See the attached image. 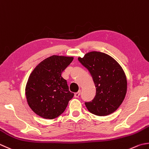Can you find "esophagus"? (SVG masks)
<instances>
[{
  "label": "esophagus",
  "instance_id": "34e87169",
  "mask_svg": "<svg viewBox=\"0 0 149 149\" xmlns=\"http://www.w3.org/2000/svg\"><path fill=\"white\" fill-rule=\"evenodd\" d=\"M80 90H79L78 91V92H77V93H75V94H74V97H76V98H78V97L80 96Z\"/></svg>",
  "mask_w": 149,
  "mask_h": 149
}]
</instances>
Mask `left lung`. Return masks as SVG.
<instances>
[{"instance_id":"left-lung-1","label":"left lung","mask_w":149,"mask_h":149,"mask_svg":"<svg viewBox=\"0 0 149 149\" xmlns=\"http://www.w3.org/2000/svg\"><path fill=\"white\" fill-rule=\"evenodd\" d=\"M78 60L89 70L96 87V95L86 102L93 114L104 116L116 111L124 100L127 91V77L122 67L106 53L91 51L78 57Z\"/></svg>"}]
</instances>
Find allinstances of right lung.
<instances>
[{
    "mask_svg": "<svg viewBox=\"0 0 149 149\" xmlns=\"http://www.w3.org/2000/svg\"><path fill=\"white\" fill-rule=\"evenodd\" d=\"M72 56L53 55L45 59L31 72L25 94L28 104L38 116L52 119L63 113L74 96L61 74Z\"/></svg>",
    "mask_w": 149,
    "mask_h": 149,
    "instance_id": "1",
    "label": "right lung"
}]
</instances>
